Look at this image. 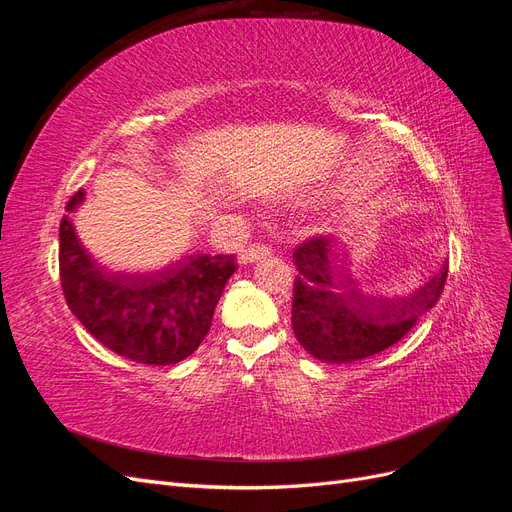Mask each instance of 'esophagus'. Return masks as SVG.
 I'll return each mask as SVG.
<instances>
[{"mask_svg":"<svg viewBox=\"0 0 512 512\" xmlns=\"http://www.w3.org/2000/svg\"><path fill=\"white\" fill-rule=\"evenodd\" d=\"M271 256V247L269 245H265V243H252V245H247L245 250L241 252V262H258V260H262V258H269Z\"/></svg>","mask_w":512,"mask_h":512,"instance_id":"esophagus-1","label":"esophagus"}]
</instances>
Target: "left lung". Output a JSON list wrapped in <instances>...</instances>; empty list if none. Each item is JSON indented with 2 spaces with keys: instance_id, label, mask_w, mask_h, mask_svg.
I'll use <instances>...</instances> for the list:
<instances>
[{
  "instance_id": "8db88e82",
  "label": "left lung",
  "mask_w": 512,
  "mask_h": 512,
  "mask_svg": "<svg viewBox=\"0 0 512 512\" xmlns=\"http://www.w3.org/2000/svg\"><path fill=\"white\" fill-rule=\"evenodd\" d=\"M333 247L331 237H312L292 254L299 271L292 288V331L322 363H352L391 348L444 290L448 265L408 299L367 297L348 269L337 267Z\"/></svg>"
}]
</instances>
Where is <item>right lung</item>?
<instances>
[{"instance_id": "add662e5", "label": "right lung", "mask_w": 512, "mask_h": 512, "mask_svg": "<svg viewBox=\"0 0 512 512\" xmlns=\"http://www.w3.org/2000/svg\"><path fill=\"white\" fill-rule=\"evenodd\" d=\"M79 190L66 209L83 203ZM232 254H194L153 275L106 273L87 256L68 215L59 224V277L72 314L100 344L145 365L179 363L211 329Z\"/></svg>"}]
</instances>
